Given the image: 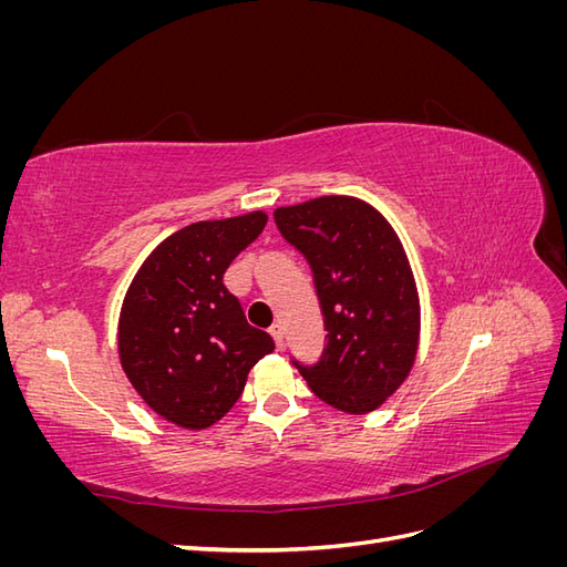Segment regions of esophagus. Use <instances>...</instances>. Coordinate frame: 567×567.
<instances>
[{"instance_id": "esophagus-1", "label": "esophagus", "mask_w": 567, "mask_h": 567, "mask_svg": "<svg viewBox=\"0 0 567 567\" xmlns=\"http://www.w3.org/2000/svg\"><path fill=\"white\" fill-rule=\"evenodd\" d=\"M269 333H271V338H274V342H277V348L281 350L284 348V329L279 323H274L271 329H269Z\"/></svg>"}]
</instances>
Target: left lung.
<instances>
[{
	"instance_id": "left-lung-1",
	"label": "left lung",
	"mask_w": 567,
	"mask_h": 567,
	"mask_svg": "<svg viewBox=\"0 0 567 567\" xmlns=\"http://www.w3.org/2000/svg\"><path fill=\"white\" fill-rule=\"evenodd\" d=\"M312 269L326 348L293 364L319 400L369 414L402 385L419 348V293L385 217L350 196H321L274 213Z\"/></svg>"
}]
</instances>
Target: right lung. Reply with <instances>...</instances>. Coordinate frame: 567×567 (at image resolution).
I'll list each match as a JSON object with an SVG mask.
<instances>
[{
  "instance_id": "1",
  "label": "right lung",
  "mask_w": 567,
  "mask_h": 567,
  "mask_svg": "<svg viewBox=\"0 0 567 567\" xmlns=\"http://www.w3.org/2000/svg\"><path fill=\"white\" fill-rule=\"evenodd\" d=\"M265 225V213L188 225L148 255L127 290L120 362L142 400L182 427L203 431L225 416L248 371L274 350L221 284Z\"/></svg>"
}]
</instances>
